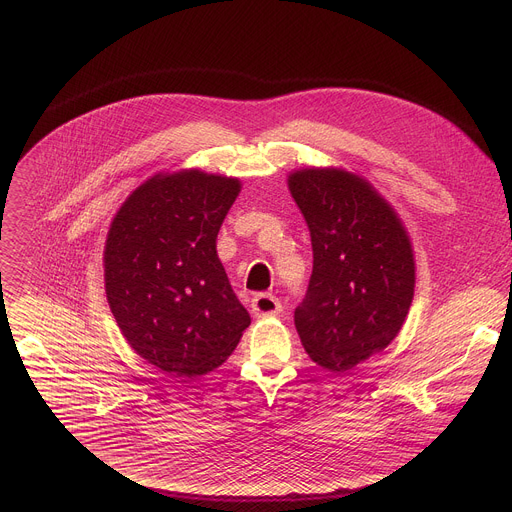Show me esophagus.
Listing matches in <instances>:
<instances>
[{
    "instance_id": "1",
    "label": "esophagus",
    "mask_w": 512,
    "mask_h": 512,
    "mask_svg": "<svg viewBox=\"0 0 512 512\" xmlns=\"http://www.w3.org/2000/svg\"><path fill=\"white\" fill-rule=\"evenodd\" d=\"M251 308H253V314L257 318H263V316H275L281 312V302L271 296V294H259L253 298L251 302Z\"/></svg>"
}]
</instances>
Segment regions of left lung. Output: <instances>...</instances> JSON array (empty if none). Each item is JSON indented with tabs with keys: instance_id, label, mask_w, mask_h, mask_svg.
Instances as JSON below:
<instances>
[{
	"instance_id": "8db88e82",
	"label": "left lung",
	"mask_w": 512,
	"mask_h": 512,
	"mask_svg": "<svg viewBox=\"0 0 512 512\" xmlns=\"http://www.w3.org/2000/svg\"><path fill=\"white\" fill-rule=\"evenodd\" d=\"M289 190L314 253L296 330L312 360L344 373L399 334L415 287L411 245L393 208L348 172L302 170Z\"/></svg>"
}]
</instances>
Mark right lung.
<instances>
[{
	"label": "right lung",
	"instance_id": "obj_1",
	"mask_svg": "<svg viewBox=\"0 0 512 512\" xmlns=\"http://www.w3.org/2000/svg\"><path fill=\"white\" fill-rule=\"evenodd\" d=\"M239 180L198 170L156 176L121 206L105 247L109 308L131 348L174 377H198L239 344L251 324L216 235Z\"/></svg>",
	"mask_w": 512,
	"mask_h": 512
}]
</instances>
